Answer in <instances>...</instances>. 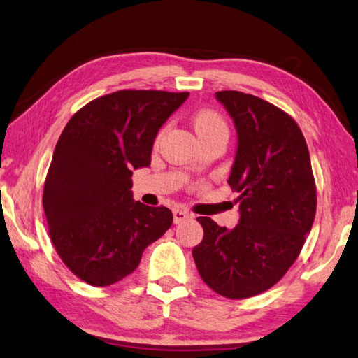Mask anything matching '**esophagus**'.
<instances>
[{
	"mask_svg": "<svg viewBox=\"0 0 358 358\" xmlns=\"http://www.w3.org/2000/svg\"><path fill=\"white\" fill-rule=\"evenodd\" d=\"M173 217H174V224H180V222H184L187 219H192L193 214L187 211V210H182V208H176L173 211Z\"/></svg>",
	"mask_w": 358,
	"mask_h": 358,
	"instance_id": "obj_1",
	"label": "esophagus"
}]
</instances>
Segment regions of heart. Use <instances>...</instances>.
Returning a JSON list of instances; mask_svg holds the SVG:
<instances>
[{"label":"heart","instance_id":"heart-1","mask_svg":"<svg viewBox=\"0 0 358 358\" xmlns=\"http://www.w3.org/2000/svg\"><path fill=\"white\" fill-rule=\"evenodd\" d=\"M193 125L197 133V136L202 142L211 141V139H228L229 136V127L216 110L211 108H202L196 112L193 116Z\"/></svg>","mask_w":358,"mask_h":358}]
</instances>
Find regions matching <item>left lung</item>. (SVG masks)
<instances>
[{
	"label": "left lung",
	"instance_id": "left-lung-1",
	"mask_svg": "<svg viewBox=\"0 0 358 358\" xmlns=\"http://www.w3.org/2000/svg\"><path fill=\"white\" fill-rule=\"evenodd\" d=\"M237 129L228 184L239 193V224L228 231L197 217L203 239L193 248L202 280L227 299H248L287 274L311 231L317 189L306 141L292 116L254 94L222 90Z\"/></svg>",
	"mask_w": 358,
	"mask_h": 358
}]
</instances>
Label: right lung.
<instances>
[{"mask_svg": "<svg viewBox=\"0 0 358 358\" xmlns=\"http://www.w3.org/2000/svg\"><path fill=\"white\" fill-rule=\"evenodd\" d=\"M188 94L117 90L79 108L62 130L43 206L58 256L92 287L130 275L171 227L166 206L133 201L131 170L150 165L159 129Z\"/></svg>", "mask_w": 358, "mask_h": 358, "instance_id": "1", "label": "right lung"}]
</instances>
